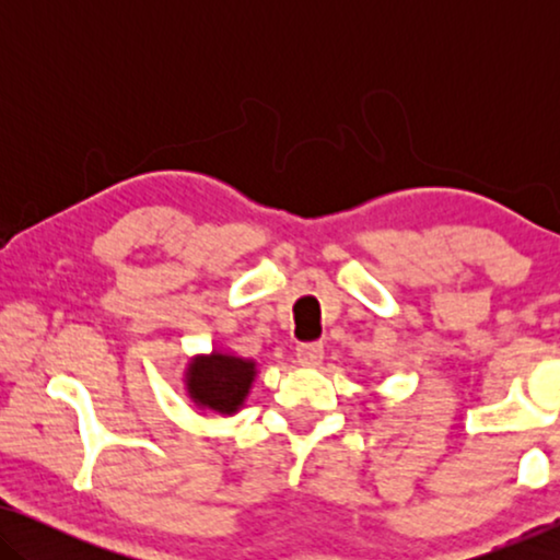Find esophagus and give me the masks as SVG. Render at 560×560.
Masks as SVG:
<instances>
[{
	"label": "esophagus",
	"instance_id": "esophagus-1",
	"mask_svg": "<svg viewBox=\"0 0 560 560\" xmlns=\"http://www.w3.org/2000/svg\"><path fill=\"white\" fill-rule=\"evenodd\" d=\"M295 357H298V364L303 366H318L320 359H324V343H301V347L295 349Z\"/></svg>",
	"mask_w": 560,
	"mask_h": 560
}]
</instances>
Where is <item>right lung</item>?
Wrapping results in <instances>:
<instances>
[{
    "label": "right lung",
    "instance_id": "1",
    "mask_svg": "<svg viewBox=\"0 0 560 560\" xmlns=\"http://www.w3.org/2000/svg\"><path fill=\"white\" fill-rule=\"evenodd\" d=\"M255 377L257 364L252 359L213 349L211 354L190 359L183 382H186L188 397L198 408L213 410L219 416H234L244 408Z\"/></svg>",
    "mask_w": 560,
    "mask_h": 560
}]
</instances>
